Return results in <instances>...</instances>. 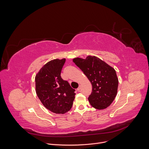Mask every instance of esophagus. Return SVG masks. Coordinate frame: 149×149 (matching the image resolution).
I'll list each match as a JSON object with an SVG mask.
<instances>
[{
    "label": "esophagus",
    "mask_w": 149,
    "mask_h": 149,
    "mask_svg": "<svg viewBox=\"0 0 149 149\" xmlns=\"http://www.w3.org/2000/svg\"><path fill=\"white\" fill-rule=\"evenodd\" d=\"M80 90H81V86L79 85V87L77 88V91H79Z\"/></svg>",
    "instance_id": "34e87169"
}]
</instances>
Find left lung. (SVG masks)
Wrapping results in <instances>:
<instances>
[{
    "mask_svg": "<svg viewBox=\"0 0 149 149\" xmlns=\"http://www.w3.org/2000/svg\"><path fill=\"white\" fill-rule=\"evenodd\" d=\"M72 61L92 84L93 91L88 98L92 107L97 110L109 107L117 94L118 79L116 70L95 56L75 58Z\"/></svg>",
    "mask_w": 149,
    "mask_h": 149,
    "instance_id": "8db88e82",
    "label": "left lung"
}]
</instances>
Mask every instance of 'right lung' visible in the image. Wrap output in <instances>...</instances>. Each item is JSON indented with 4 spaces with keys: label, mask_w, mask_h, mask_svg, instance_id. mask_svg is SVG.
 I'll use <instances>...</instances> for the list:
<instances>
[{
    "label": "right lung",
    "mask_w": 149,
    "mask_h": 149,
    "mask_svg": "<svg viewBox=\"0 0 149 149\" xmlns=\"http://www.w3.org/2000/svg\"><path fill=\"white\" fill-rule=\"evenodd\" d=\"M65 58L48 62L35 76L36 93L44 107L55 114H65L72 107L75 90L61 77Z\"/></svg>",
    "instance_id": "right-lung-1"
}]
</instances>
